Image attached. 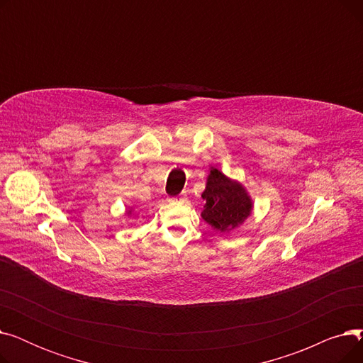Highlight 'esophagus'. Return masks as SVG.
<instances>
[{
	"mask_svg": "<svg viewBox=\"0 0 363 363\" xmlns=\"http://www.w3.org/2000/svg\"><path fill=\"white\" fill-rule=\"evenodd\" d=\"M185 200H186V194H185V193H181V194L177 196V197L169 199V201H172V203H184Z\"/></svg>",
	"mask_w": 363,
	"mask_h": 363,
	"instance_id": "34e87169",
	"label": "esophagus"
}]
</instances>
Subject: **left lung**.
<instances>
[{"label": "left lung", "mask_w": 363, "mask_h": 363, "mask_svg": "<svg viewBox=\"0 0 363 363\" xmlns=\"http://www.w3.org/2000/svg\"><path fill=\"white\" fill-rule=\"evenodd\" d=\"M201 197L206 201L201 218L220 233L234 230L252 213V199L244 186L218 169L211 170Z\"/></svg>", "instance_id": "obj_1"}]
</instances>
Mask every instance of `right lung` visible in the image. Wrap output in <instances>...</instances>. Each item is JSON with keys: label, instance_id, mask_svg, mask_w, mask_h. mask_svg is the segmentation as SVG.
<instances>
[{"label": "right lung", "instance_id": "1", "mask_svg": "<svg viewBox=\"0 0 363 363\" xmlns=\"http://www.w3.org/2000/svg\"><path fill=\"white\" fill-rule=\"evenodd\" d=\"M128 213H130V211H129V212H128Z\"/></svg>", "mask_w": 363, "mask_h": 363}]
</instances>
